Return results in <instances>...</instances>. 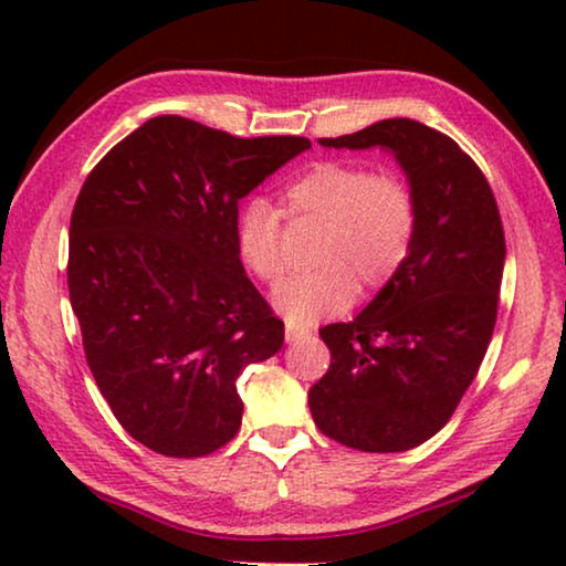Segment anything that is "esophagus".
I'll return each mask as SVG.
<instances>
[{"mask_svg":"<svg viewBox=\"0 0 566 566\" xmlns=\"http://www.w3.org/2000/svg\"><path fill=\"white\" fill-rule=\"evenodd\" d=\"M308 337H312V329L304 327V324H296L293 319L285 322V343L296 345V343H304Z\"/></svg>","mask_w":566,"mask_h":566,"instance_id":"34e87169","label":"esophagus"}]
</instances>
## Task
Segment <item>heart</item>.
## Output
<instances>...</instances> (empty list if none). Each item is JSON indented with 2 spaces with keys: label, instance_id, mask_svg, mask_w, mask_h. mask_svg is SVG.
Here are the masks:
<instances>
[{
  "label": "heart",
  "instance_id": "1",
  "mask_svg": "<svg viewBox=\"0 0 566 566\" xmlns=\"http://www.w3.org/2000/svg\"><path fill=\"white\" fill-rule=\"evenodd\" d=\"M283 213L293 227H322L314 244V270L291 277L275 304L293 322L337 314L363 293L389 285L412 252L417 196L405 177L363 161H319L289 185ZM234 244L242 265L268 285L283 281V216L265 198L244 200L234 219Z\"/></svg>",
  "mask_w": 566,
  "mask_h": 566
}]
</instances>
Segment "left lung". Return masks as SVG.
Here are the masks:
<instances>
[{
  "instance_id": "obj_1",
  "label": "left lung",
  "mask_w": 566,
  "mask_h": 566,
  "mask_svg": "<svg viewBox=\"0 0 566 566\" xmlns=\"http://www.w3.org/2000/svg\"><path fill=\"white\" fill-rule=\"evenodd\" d=\"M319 144L394 151L420 213L399 275L353 322L319 329L332 360L308 409L355 451H409L451 420L490 347L505 265L497 200L476 161L424 123L389 118Z\"/></svg>"
}]
</instances>
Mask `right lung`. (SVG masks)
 <instances>
[{
  "instance_id": "obj_1",
  "label": "right lung",
  "mask_w": 566,
  "mask_h": 566,
  "mask_svg": "<svg viewBox=\"0 0 566 566\" xmlns=\"http://www.w3.org/2000/svg\"><path fill=\"white\" fill-rule=\"evenodd\" d=\"M312 149L159 115L84 180L69 227V298L97 389L138 443L169 459L239 432L237 378L283 345V322L234 244L239 200Z\"/></svg>"
}]
</instances>
